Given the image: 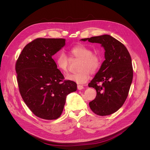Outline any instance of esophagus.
Listing matches in <instances>:
<instances>
[{
  "label": "esophagus",
  "mask_w": 150,
  "mask_h": 150,
  "mask_svg": "<svg viewBox=\"0 0 150 150\" xmlns=\"http://www.w3.org/2000/svg\"><path fill=\"white\" fill-rule=\"evenodd\" d=\"M77 89H78V90H81V89H84V87H83V86H81V85L78 84V85H77Z\"/></svg>",
  "instance_id": "obj_1"
}]
</instances>
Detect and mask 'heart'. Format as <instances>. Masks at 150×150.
Instances as JSON below:
<instances>
[{"mask_svg":"<svg viewBox=\"0 0 150 150\" xmlns=\"http://www.w3.org/2000/svg\"><path fill=\"white\" fill-rule=\"evenodd\" d=\"M70 53L72 58L79 59L81 61L78 67L79 72L68 74L66 76L67 80L78 84H84L88 81L90 74L95 75L98 72L101 66V58L99 54L93 53L89 47L78 44L70 49ZM55 62L61 72L67 73L70 59L64 52H59L57 54Z\"/></svg>","mask_w":150,"mask_h":150,"instance_id":"heart-1","label":"heart"}]
</instances>
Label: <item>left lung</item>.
<instances>
[{"label": "left lung", "mask_w": 150, "mask_h": 150, "mask_svg": "<svg viewBox=\"0 0 150 150\" xmlns=\"http://www.w3.org/2000/svg\"><path fill=\"white\" fill-rule=\"evenodd\" d=\"M81 40L100 43L105 48V60L88 84L97 91L89 106L97 115H111L123 106L128 96L133 78L130 54L122 42L108 35Z\"/></svg>", "instance_id": "8db88e82"}]
</instances>
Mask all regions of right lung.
Returning <instances> with one entry per match:
<instances>
[{"label": "right lung", "mask_w": 150, "mask_h": 150, "mask_svg": "<svg viewBox=\"0 0 150 150\" xmlns=\"http://www.w3.org/2000/svg\"><path fill=\"white\" fill-rule=\"evenodd\" d=\"M66 42L62 38H37L27 44L16 62L21 96L36 116L45 120L59 117L66 96L76 83L65 80L52 56Z\"/></svg>", "instance_id": "obj_1"}]
</instances>
